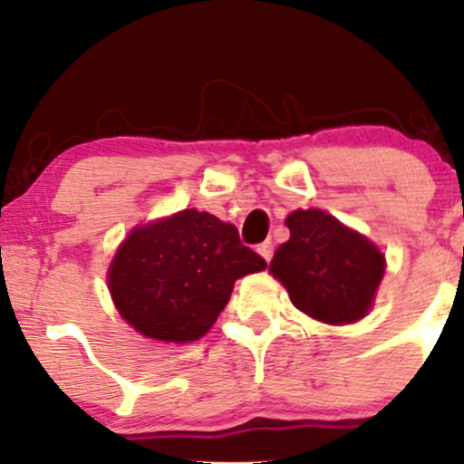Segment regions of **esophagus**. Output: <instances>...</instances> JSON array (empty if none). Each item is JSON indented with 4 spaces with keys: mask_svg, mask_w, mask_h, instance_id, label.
Returning <instances> with one entry per match:
<instances>
[{
    "mask_svg": "<svg viewBox=\"0 0 464 464\" xmlns=\"http://www.w3.org/2000/svg\"><path fill=\"white\" fill-rule=\"evenodd\" d=\"M257 253L262 255V257L266 259V262H270V259H273V242H264V244H259V246H257Z\"/></svg>",
    "mask_w": 464,
    "mask_h": 464,
    "instance_id": "esophagus-1",
    "label": "esophagus"
}]
</instances>
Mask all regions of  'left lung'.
Here are the masks:
<instances>
[{
  "label": "left lung",
  "mask_w": 464,
  "mask_h": 464,
  "mask_svg": "<svg viewBox=\"0 0 464 464\" xmlns=\"http://www.w3.org/2000/svg\"><path fill=\"white\" fill-rule=\"evenodd\" d=\"M290 239L276 248L270 273L292 303L323 323H353L369 312L384 275V255L321 209L295 211Z\"/></svg>",
  "instance_id": "8db88e82"
}]
</instances>
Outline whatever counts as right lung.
<instances>
[{
  "mask_svg": "<svg viewBox=\"0 0 464 464\" xmlns=\"http://www.w3.org/2000/svg\"><path fill=\"white\" fill-rule=\"evenodd\" d=\"M266 259L244 246L237 228L207 211L137 227L117 250L109 287L121 318L163 343H189L211 329L239 276Z\"/></svg>",
  "mask_w": 464,
  "mask_h": 464,
  "instance_id": "obj_1",
  "label": "right lung"
}]
</instances>
